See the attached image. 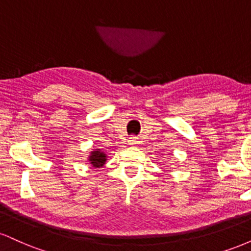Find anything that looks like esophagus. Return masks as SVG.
Returning a JSON list of instances; mask_svg holds the SVG:
<instances>
[{
  "instance_id": "esophagus-1",
  "label": "esophagus",
  "mask_w": 251,
  "mask_h": 251,
  "mask_svg": "<svg viewBox=\"0 0 251 251\" xmlns=\"http://www.w3.org/2000/svg\"><path fill=\"white\" fill-rule=\"evenodd\" d=\"M138 143L139 142H138L137 137H129L128 138V145H137Z\"/></svg>"
}]
</instances>
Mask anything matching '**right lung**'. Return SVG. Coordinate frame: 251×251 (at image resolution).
<instances>
[{
	"label": "right lung",
	"instance_id": "obj_1",
	"mask_svg": "<svg viewBox=\"0 0 251 251\" xmlns=\"http://www.w3.org/2000/svg\"><path fill=\"white\" fill-rule=\"evenodd\" d=\"M88 160L89 164L93 165V168H100V166H102L106 162V154L100 151V150H96V151L91 152Z\"/></svg>",
	"mask_w": 251,
	"mask_h": 251
}]
</instances>
